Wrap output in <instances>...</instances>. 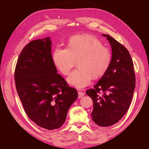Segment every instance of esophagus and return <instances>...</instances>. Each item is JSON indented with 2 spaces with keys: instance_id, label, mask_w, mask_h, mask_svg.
I'll return each instance as SVG.
<instances>
[{
  "instance_id": "esophagus-1",
  "label": "esophagus",
  "mask_w": 149,
  "mask_h": 149,
  "mask_svg": "<svg viewBox=\"0 0 149 149\" xmlns=\"http://www.w3.org/2000/svg\"><path fill=\"white\" fill-rule=\"evenodd\" d=\"M84 95V93L82 91H78V97L81 98Z\"/></svg>"
}]
</instances>
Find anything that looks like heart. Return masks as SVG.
I'll list each match as a JSON object with an SVG mask.
<instances>
[{
  "instance_id": "heart-1",
  "label": "heart",
  "mask_w": 149,
  "mask_h": 149,
  "mask_svg": "<svg viewBox=\"0 0 149 149\" xmlns=\"http://www.w3.org/2000/svg\"><path fill=\"white\" fill-rule=\"evenodd\" d=\"M53 59L56 67L64 75H68L78 60L74 70L67 80L78 89L87 86L92 77L100 78L110 66L112 55L110 49L102 45L100 40L91 35H77L70 39L68 47H57Z\"/></svg>"
}]
</instances>
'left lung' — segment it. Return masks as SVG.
<instances>
[{"mask_svg":"<svg viewBox=\"0 0 149 149\" xmlns=\"http://www.w3.org/2000/svg\"><path fill=\"white\" fill-rule=\"evenodd\" d=\"M102 35L111 45V65L98 83L86 93L93 101L92 120L98 125L108 127L118 123L127 112L136 88V74L127 48L111 36Z\"/></svg>","mask_w":149,"mask_h":149,"instance_id":"left-lung-1","label":"left lung"}]
</instances>
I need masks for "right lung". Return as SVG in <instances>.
<instances>
[{"label":"right lung","instance_id":"right-lung-1","mask_svg":"<svg viewBox=\"0 0 149 149\" xmlns=\"http://www.w3.org/2000/svg\"><path fill=\"white\" fill-rule=\"evenodd\" d=\"M49 37L30 42L16 64L15 83L26 115L48 130L60 128L78 94L57 73Z\"/></svg>","mask_w":149,"mask_h":149}]
</instances>
